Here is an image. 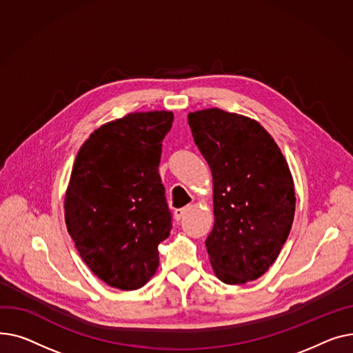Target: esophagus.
<instances>
[{"label": "esophagus", "mask_w": 353, "mask_h": 353, "mask_svg": "<svg viewBox=\"0 0 353 353\" xmlns=\"http://www.w3.org/2000/svg\"><path fill=\"white\" fill-rule=\"evenodd\" d=\"M191 210V206H183V208H178L174 211V216L176 221H179L181 218H183L186 214H188V211Z\"/></svg>", "instance_id": "obj_1"}]
</instances>
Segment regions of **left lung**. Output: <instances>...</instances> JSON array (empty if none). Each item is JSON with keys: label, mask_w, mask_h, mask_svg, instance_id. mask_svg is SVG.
Wrapping results in <instances>:
<instances>
[{"label": "left lung", "mask_w": 353, "mask_h": 353, "mask_svg": "<svg viewBox=\"0 0 353 353\" xmlns=\"http://www.w3.org/2000/svg\"><path fill=\"white\" fill-rule=\"evenodd\" d=\"M214 178L215 223L205 245L216 276L245 283L278 258L295 215L291 171L279 147L251 118L219 108L188 115Z\"/></svg>", "instance_id": "1"}]
</instances>
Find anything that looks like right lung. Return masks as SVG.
Returning <instances> with one entry per match:
<instances>
[{
  "instance_id": "add662e5",
  "label": "right lung",
  "mask_w": 353,
  "mask_h": 353,
  "mask_svg": "<svg viewBox=\"0 0 353 353\" xmlns=\"http://www.w3.org/2000/svg\"><path fill=\"white\" fill-rule=\"evenodd\" d=\"M168 111L134 112L102 125L74 162L65 222L91 271L110 286L134 291L159 265L158 245L172 215L158 172Z\"/></svg>"
}]
</instances>
